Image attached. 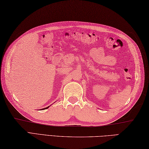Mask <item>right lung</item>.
<instances>
[{"mask_svg": "<svg viewBox=\"0 0 149 149\" xmlns=\"http://www.w3.org/2000/svg\"><path fill=\"white\" fill-rule=\"evenodd\" d=\"M49 106H48V107H45V108H43V109H42V110H44V109H47V108H49Z\"/></svg>", "mask_w": 149, "mask_h": 149, "instance_id": "obj_1", "label": "right lung"}]
</instances>
